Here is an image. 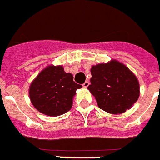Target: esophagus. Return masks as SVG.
Masks as SVG:
<instances>
[{
  "label": "esophagus",
  "instance_id": "esophagus-1",
  "mask_svg": "<svg viewBox=\"0 0 160 160\" xmlns=\"http://www.w3.org/2000/svg\"><path fill=\"white\" fill-rule=\"evenodd\" d=\"M89 85H90V82H89V81H85V82L83 84V87L86 88V87H88Z\"/></svg>",
  "mask_w": 160,
  "mask_h": 160
}]
</instances>
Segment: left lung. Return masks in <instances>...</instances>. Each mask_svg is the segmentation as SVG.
I'll list each match as a JSON object with an SVG mask.
<instances>
[{"label": "left lung", "instance_id": "obj_1", "mask_svg": "<svg viewBox=\"0 0 160 160\" xmlns=\"http://www.w3.org/2000/svg\"><path fill=\"white\" fill-rule=\"evenodd\" d=\"M88 89L98 107L107 112L120 114L130 109L139 97V83L130 69L117 60L93 65Z\"/></svg>", "mask_w": 160, "mask_h": 160}]
</instances>
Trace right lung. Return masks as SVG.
<instances>
[{"instance_id": "add662e5", "label": "right lung", "mask_w": 160, "mask_h": 160, "mask_svg": "<svg viewBox=\"0 0 160 160\" xmlns=\"http://www.w3.org/2000/svg\"><path fill=\"white\" fill-rule=\"evenodd\" d=\"M70 73L64 72L62 66L47 67L32 82L29 96L38 112L57 117L69 112L73 97L82 85L76 84Z\"/></svg>"}]
</instances>
